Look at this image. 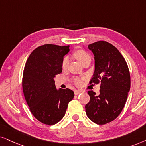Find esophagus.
I'll return each instance as SVG.
<instances>
[{
    "label": "esophagus",
    "instance_id": "1",
    "mask_svg": "<svg viewBox=\"0 0 146 146\" xmlns=\"http://www.w3.org/2000/svg\"><path fill=\"white\" fill-rule=\"evenodd\" d=\"M81 92V90H75L74 93H75V95H78V94H79V93H80Z\"/></svg>",
    "mask_w": 146,
    "mask_h": 146
}]
</instances>
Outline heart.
<instances>
[{
  "instance_id": "b5f03b06",
  "label": "heart",
  "mask_w": 146,
  "mask_h": 146,
  "mask_svg": "<svg viewBox=\"0 0 146 146\" xmlns=\"http://www.w3.org/2000/svg\"><path fill=\"white\" fill-rule=\"evenodd\" d=\"M73 56H74L81 64H83L85 62H86L87 61H90L91 60V57L89 54L87 53V52L85 51V50L82 49H78L75 50L74 53H73ZM68 63H69V60H68L67 57H65L63 59V61H62V67H63V69L67 68ZM81 82V80L79 79H76L75 80V83L77 85H80Z\"/></svg>"
}]
</instances>
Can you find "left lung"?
Listing matches in <instances>:
<instances>
[{"instance_id":"8db88e82","label":"left lung","mask_w":146,"mask_h":146,"mask_svg":"<svg viewBox=\"0 0 146 146\" xmlns=\"http://www.w3.org/2000/svg\"><path fill=\"white\" fill-rule=\"evenodd\" d=\"M95 59V71L89 83H101L100 95L89 91L85 105L89 119L99 125L113 121L121 113L130 89V73L117 48L104 40L88 45Z\"/></svg>"}]
</instances>
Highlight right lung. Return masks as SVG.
Masks as SVG:
<instances>
[{
	"mask_svg": "<svg viewBox=\"0 0 146 146\" xmlns=\"http://www.w3.org/2000/svg\"><path fill=\"white\" fill-rule=\"evenodd\" d=\"M69 45L46 44L35 48L27 59L23 75V90L31 112L46 125H54L65 115L74 92L56 88L54 77L62 72V61Z\"/></svg>",
	"mask_w": 146,
	"mask_h": 146,
	"instance_id": "1",
	"label": "right lung"
}]
</instances>
